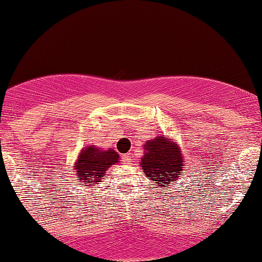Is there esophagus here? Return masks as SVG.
<instances>
[{
	"label": "esophagus",
	"mask_w": 262,
	"mask_h": 262,
	"mask_svg": "<svg viewBox=\"0 0 262 262\" xmlns=\"http://www.w3.org/2000/svg\"><path fill=\"white\" fill-rule=\"evenodd\" d=\"M123 160L125 161V162H131V155H130V154H125V155H123Z\"/></svg>",
	"instance_id": "1"
}]
</instances>
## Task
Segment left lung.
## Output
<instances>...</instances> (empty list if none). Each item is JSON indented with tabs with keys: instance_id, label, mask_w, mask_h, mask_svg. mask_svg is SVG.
Listing matches in <instances>:
<instances>
[{
	"instance_id": "left-lung-1",
	"label": "left lung",
	"mask_w": 262,
	"mask_h": 262,
	"mask_svg": "<svg viewBox=\"0 0 262 262\" xmlns=\"http://www.w3.org/2000/svg\"><path fill=\"white\" fill-rule=\"evenodd\" d=\"M145 152L142 159V169L150 180L160 187L173 186L184 169L181 150L166 137H159L145 143Z\"/></svg>"
}]
</instances>
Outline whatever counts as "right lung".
Here are the masks:
<instances>
[{"instance_id":"1","label":"right lung","mask_w":262,"mask_h":262,"mask_svg":"<svg viewBox=\"0 0 262 262\" xmlns=\"http://www.w3.org/2000/svg\"><path fill=\"white\" fill-rule=\"evenodd\" d=\"M118 160L119 155L112 149L102 150L92 145L82 150L78 161L75 164V169L77 170V184L81 186L99 184L101 182V179L105 178L107 168L117 163Z\"/></svg>"}]
</instances>
